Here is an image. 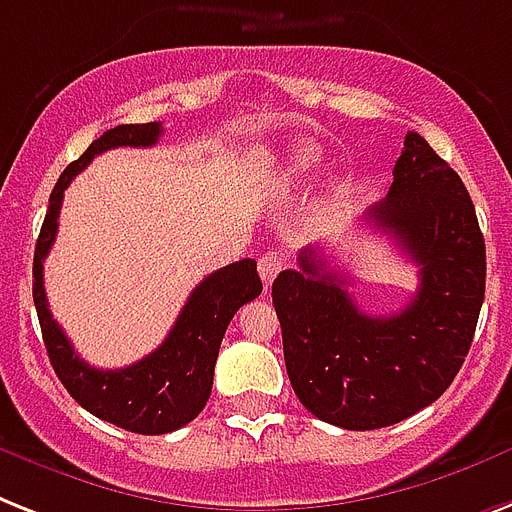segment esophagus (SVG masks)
Wrapping results in <instances>:
<instances>
[{"instance_id":"esophagus-1","label":"esophagus","mask_w":512,"mask_h":512,"mask_svg":"<svg viewBox=\"0 0 512 512\" xmlns=\"http://www.w3.org/2000/svg\"><path fill=\"white\" fill-rule=\"evenodd\" d=\"M282 267H285V259H282V253L277 251H267L264 256L259 259V275L261 280H264V285H272L275 282V277L280 275Z\"/></svg>"}]
</instances>
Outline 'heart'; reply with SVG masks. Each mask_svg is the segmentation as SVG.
<instances>
[{
  "instance_id": "1",
  "label": "heart",
  "mask_w": 512,
  "mask_h": 512,
  "mask_svg": "<svg viewBox=\"0 0 512 512\" xmlns=\"http://www.w3.org/2000/svg\"><path fill=\"white\" fill-rule=\"evenodd\" d=\"M322 147L314 145V142H298L282 155L280 166H277V177L285 185H293V182H304L309 174L322 166Z\"/></svg>"
}]
</instances>
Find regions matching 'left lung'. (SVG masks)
Instances as JSON below:
<instances>
[{"label":"left lung","mask_w":512,"mask_h":512,"mask_svg":"<svg viewBox=\"0 0 512 512\" xmlns=\"http://www.w3.org/2000/svg\"><path fill=\"white\" fill-rule=\"evenodd\" d=\"M367 219L420 267L402 312L370 317L322 248L272 282L290 386L306 410L346 431L386 428L433 404L468 357L486 288V245L463 179L407 132L386 200Z\"/></svg>","instance_id":"left-lung-1"}]
</instances>
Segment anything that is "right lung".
Listing matches in <instances>:
<instances>
[{
    "instance_id": "add662e5",
    "label": "right lung",
    "mask_w": 512,
    "mask_h": 512,
    "mask_svg": "<svg viewBox=\"0 0 512 512\" xmlns=\"http://www.w3.org/2000/svg\"><path fill=\"white\" fill-rule=\"evenodd\" d=\"M161 132L163 126L158 121L121 124L108 129L100 140H94L79 161H73L57 179L34 251V304L49 362L55 367L60 383L87 412L124 431L145 433V436L177 431L198 418L200 410L206 407L227 325L240 306L261 293L256 261H235L230 267L216 269L214 275H208L190 293L166 341L153 354L121 370L92 367L73 351L63 327L57 325L49 312L42 269L49 248L55 243L63 192L73 177L84 171L94 155L113 147H150L158 142Z\"/></svg>"
}]
</instances>
